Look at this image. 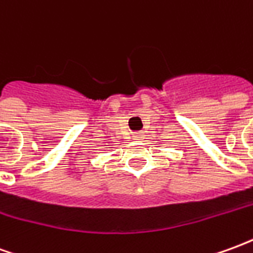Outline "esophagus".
I'll return each instance as SVG.
<instances>
[{"instance_id":"obj_1","label":"esophagus","mask_w":253,"mask_h":253,"mask_svg":"<svg viewBox=\"0 0 253 253\" xmlns=\"http://www.w3.org/2000/svg\"><path fill=\"white\" fill-rule=\"evenodd\" d=\"M132 138L137 139V141H141L143 138V132H137V134H132Z\"/></svg>"}]
</instances>
